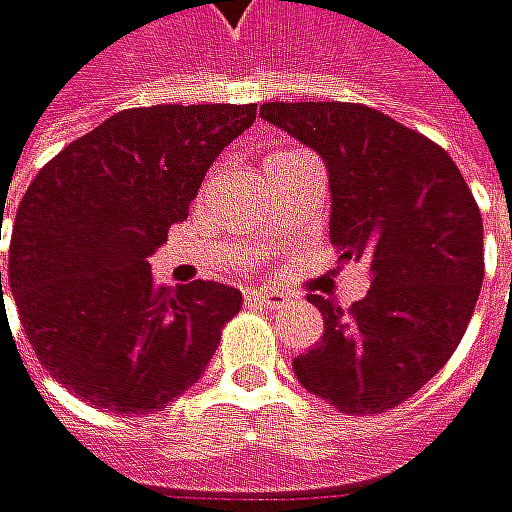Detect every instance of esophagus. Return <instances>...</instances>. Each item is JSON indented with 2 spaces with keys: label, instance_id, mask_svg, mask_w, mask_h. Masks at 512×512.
<instances>
[{
  "label": "esophagus",
  "instance_id": "34e87169",
  "mask_svg": "<svg viewBox=\"0 0 512 512\" xmlns=\"http://www.w3.org/2000/svg\"><path fill=\"white\" fill-rule=\"evenodd\" d=\"M244 297L256 306H265V309H282L288 303V294L274 291V288H247Z\"/></svg>",
  "mask_w": 512,
  "mask_h": 512
}]
</instances>
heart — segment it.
Listing matches in <instances>:
<instances>
[{"instance_id":"obj_1","label":"heart","mask_w":512,"mask_h":512,"mask_svg":"<svg viewBox=\"0 0 512 512\" xmlns=\"http://www.w3.org/2000/svg\"><path fill=\"white\" fill-rule=\"evenodd\" d=\"M271 157H274V154H271Z\"/></svg>"}]
</instances>
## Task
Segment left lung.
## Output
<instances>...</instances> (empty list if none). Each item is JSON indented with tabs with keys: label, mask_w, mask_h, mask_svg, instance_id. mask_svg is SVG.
Here are the masks:
<instances>
[{
	"label": "left lung",
	"mask_w": 512,
	"mask_h": 512,
	"mask_svg": "<svg viewBox=\"0 0 512 512\" xmlns=\"http://www.w3.org/2000/svg\"><path fill=\"white\" fill-rule=\"evenodd\" d=\"M259 116L314 148L329 171V238L373 285L341 309L309 294L323 338L297 382L341 414L411 399L460 344L484 282V221L452 157L367 104L268 101Z\"/></svg>",
	"instance_id": "left-lung-1"
}]
</instances>
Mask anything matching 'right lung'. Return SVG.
I'll return each mask as SVG.
<instances>
[{"instance_id":"add662e5","label":"right lung","mask_w":512,"mask_h":512,"mask_svg":"<svg viewBox=\"0 0 512 512\" xmlns=\"http://www.w3.org/2000/svg\"><path fill=\"white\" fill-rule=\"evenodd\" d=\"M253 119L256 104L122 110L69 142L19 201L8 256L19 320L49 376L84 402L139 417L201 379L241 291L163 288L148 256Z\"/></svg>"}]
</instances>
